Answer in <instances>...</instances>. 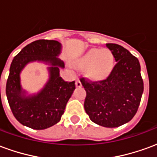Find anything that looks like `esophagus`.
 Listing matches in <instances>:
<instances>
[{"instance_id":"esophagus-1","label":"esophagus","mask_w":157,"mask_h":157,"mask_svg":"<svg viewBox=\"0 0 157 157\" xmlns=\"http://www.w3.org/2000/svg\"><path fill=\"white\" fill-rule=\"evenodd\" d=\"M75 86H76L77 87H81V86H82V84L80 80H76V82H75Z\"/></svg>"}]
</instances>
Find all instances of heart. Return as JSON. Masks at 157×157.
Listing matches in <instances>:
<instances>
[{"label": "heart", "instance_id": "1", "mask_svg": "<svg viewBox=\"0 0 157 157\" xmlns=\"http://www.w3.org/2000/svg\"><path fill=\"white\" fill-rule=\"evenodd\" d=\"M80 66H87L86 74L94 80H102L111 73L114 66V56L109 49L92 48L77 62Z\"/></svg>", "mask_w": 157, "mask_h": 157}]
</instances>
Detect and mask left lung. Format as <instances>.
I'll return each mask as SVG.
<instances>
[{
	"label": "left lung",
	"mask_w": 157,
	"mask_h": 157,
	"mask_svg": "<svg viewBox=\"0 0 157 157\" xmlns=\"http://www.w3.org/2000/svg\"><path fill=\"white\" fill-rule=\"evenodd\" d=\"M114 56L116 65L104 80L80 81L86 96L84 108L95 124L115 128L130 121L138 110L144 91L138 59L116 44H106Z\"/></svg>",
	"instance_id": "left-lung-1"
}]
</instances>
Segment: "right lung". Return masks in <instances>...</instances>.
<instances>
[{"label": "right lung", "instance_id": "obj_1", "mask_svg": "<svg viewBox=\"0 0 157 157\" xmlns=\"http://www.w3.org/2000/svg\"><path fill=\"white\" fill-rule=\"evenodd\" d=\"M60 50L58 41L39 39L25 46L12 59L6 93L14 117L27 127L45 129L57 124L75 90V82H65L59 76V68L65 67L57 58ZM36 60L52 65L50 80L37 95L26 97L20 85V73L28 63Z\"/></svg>", "mask_w": 157, "mask_h": 157}]
</instances>
